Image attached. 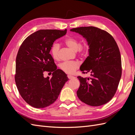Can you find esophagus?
Returning <instances> with one entry per match:
<instances>
[{
    "mask_svg": "<svg viewBox=\"0 0 135 135\" xmlns=\"http://www.w3.org/2000/svg\"><path fill=\"white\" fill-rule=\"evenodd\" d=\"M68 77L69 79H73V78H75V76H72V75H68Z\"/></svg>",
    "mask_w": 135,
    "mask_h": 135,
    "instance_id": "obj_1",
    "label": "esophagus"
}]
</instances>
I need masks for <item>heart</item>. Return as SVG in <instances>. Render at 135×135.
Returning a JSON list of instances; mask_svg holds the SVG:
<instances>
[{"label":"heart","mask_w":135,"mask_h":135,"mask_svg":"<svg viewBox=\"0 0 135 135\" xmlns=\"http://www.w3.org/2000/svg\"><path fill=\"white\" fill-rule=\"evenodd\" d=\"M65 43L68 47L72 50L76 51L77 54L81 56H86L88 54L90 50V45L87 42L80 44V41L78 39L73 36L67 38L65 40ZM60 44L54 43L51 48V54L54 60H58L60 57ZM80 64L78 61H64L61 62L59 67L62 71L67 74H73L76 69L79 67Z\"/></svg>","instance_id":"obj_1"}]
</instances>
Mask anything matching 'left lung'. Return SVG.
I'll list each match as a JSON object with an SVG mask.
<instances>
[{
    "label": "left lung",
    "mask_w": 135,
    "mask_h": 135,
    "mask_svg": "<svg viewBox=\"0 0 135 135\" xmlns=\"http://www.w3.org/2000/svg\"><path fill=\"white\" fill-rule=\"evenodd\" d=\"M86 39L90 45L89 56L81 65L83 74L78 76L80 86L77 96L83 103L92 107L107 104L115 95L122 75L121 56L115 39L109 32L93 27L73 28Z\"/></svg>",
    "instance_id": "1"
}]
</instances>
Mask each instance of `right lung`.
Here are the masks:
<instances>
[{
	"label": "right lung",
	"instance_id": "1",
	"mask_svg": "<svg viewBox=\"0 0 135 135\" xmlns=\"http://www.w3.org/2000/svg\"><path fill=\"white\" fill-rule=\"evenodd\" d=\"M67 30H40L24 40L16 60V86L26 103L35 108H43L52 104L60 95L67 75L57 69L50 54L55 40L65 35ZM45 71L52 72L51 79L44 78Z\"/></svg>",
	"mask_w": 135,
	"mask_h": 135
}]
</instances>
